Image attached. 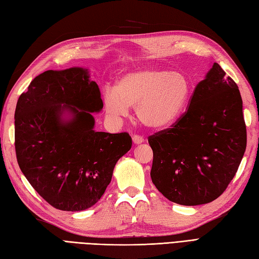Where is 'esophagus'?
<instances>
[{
  "label": "esophagus",
  "mask_w": 259,
  "mask_h": 259,
  "mask_svg": "<svg viewBox=\"0 0 259 259\" xmlns=\"http://www.w3.org/2000/svg\"><path fill=\"white\" fill-rule=\"evenodd\" d=\"M133 143H134L135 145L142 144V143H144V138L139 135H134L133 136Z\"/></svg>",
  "instance_id": "1"
}]
</instances>
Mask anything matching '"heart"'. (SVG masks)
<instances>
[{"instance_id":"obj_1","label":"heart","mask_w":259,"mask_h":259,"mask_svg":"<svg viewBox=\"0 0 259 259\" xmlns=\"http://www.w3.org/2000/svg\"><path fill=\"white\" fill-rule=\"evenodd\" d=\"M193 90L192 80L179 71L145 67L122 75L115 89L104 93V109L113 117H125L130 107L145 126L162 130L183 114Z\"/></svg>"}]
</instances>
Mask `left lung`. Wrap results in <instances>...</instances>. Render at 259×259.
Returning <instances> with one entry per match:
<instances>
[{"label": "left lung", "instance_id": "obj_1", "mask_svg": "<svg viewBox=\"0 0 259 259\" xmlns=\"http://www.w3.org/2000/svg\"><path fill=\"white\" fill-rule=\"evenodd\" d=\"M150 177L165 198L183 206L208 204L226 191L246 149L239 87L213 63L190 107L171 128L148 138Z\"/></svg>", "mask_w": 259, "mask_h": 259}]
</instances>
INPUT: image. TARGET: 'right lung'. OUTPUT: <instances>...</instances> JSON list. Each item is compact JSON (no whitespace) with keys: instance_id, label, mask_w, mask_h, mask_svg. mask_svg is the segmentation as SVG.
<instances>
[{"instance_id":"add662e5","label":"right lung","mask_w":259,"mask_h":259,"mask_svg":"<svg viewBox=\"0 0 259 259\" xmlns=\"http://www.w3.org/2000/svg\"><path fill=\"white\" fill-rule=\"evenodd\" d=\"M102 108L100 89L83 67L44 72L17 101L18 165L40 196L60 210L94 206L118 159L131 149L127 133L95 130L93 113Z\"/></svg>"}]
</instances>
